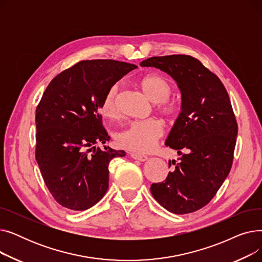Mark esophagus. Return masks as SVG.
Returning a JSON list of instances; mask_svg holds the SVG:
<instances>
[{"label":"esophagus","instance_id":"esophagus-1","mask_svg":"<svg viewBox=\"0 0 262 262\" xmlns=\"http://www.w3.org/2000/svg\"><path fill=\"white\" fill-rule=\"evenodd\" d=\"M130 156H132V158H134L136 160H139V161H145L148 159V157L145 155H140V154H136V153H132Z\"/></svg>","mask_w":262,"mask_h":262}]
</instances>
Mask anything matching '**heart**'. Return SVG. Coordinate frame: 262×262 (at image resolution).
<instances>
[{
  "instance_id": "1",
  "label": "heart",
  "mask_w": 262,
  "mask_h": 262,
  "mask_svg": "<svg viewBox=\"0 0 262 262\" xmlns=\"http://www.w3.org/2000/svg\"><path fill=\"white\" fill-rule=\"evenodd\" d=\"M140 88L146 98L158 105V112L172 118L175 115V107L166 103L171 94L172 88L169 80L159 74H149L144 76L140 82ZM118 86L110 87L105 94L102 105L104 116L114 118L117 116L116 98ZM163 135L162 124L155 119L144 121H134L127 124V126L118 133L117 142L120 146L133 150L136 153H146L152 149Z\"/></svg>"
}]
</instances>
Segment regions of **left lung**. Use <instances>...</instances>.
I'll use <instances>...</instances> for the list:
<instances>
[{
    "instance_id": "8db88e82",
    "label": "left lung",
    "mask_w": 262,
    "mask_h": 262,
    "mask_svg": "<svg viewBox=\"0 0 262 262\" xmlns=\"http://www.w3.org/2000/svg\"><path fill=\"white\" fill-rule=\"evenodd\" d=\"M140 64L168 73L182 95L181 113L166 140L181 157L150 192L172 213L194 212L215 195L232 164L238 125L228 93L215 74L189 55L150 57Z\"/></svg>"
}]
</instances>
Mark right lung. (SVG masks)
Returning a JSON list of instances; mask_svg holds the SVG:
<instances>
[{"instance_id": "obj_1", "label": "right lung", "mask_w": 262, "mask_h": 262, "mask_svg": "<svg viewBox=\"0 0 262 262\" xmlns=\"http://www.w3.org/2000/svg\"><path fill=\"white\" fill-rule=\"evenodd\" d=\"M137 66L110 59L79 61L55 76L36 109V160L51 194L82 211L107 192L108 164L125 152L104 145L110 137L100 110L110 87Z\"/></svg>"}]
</instances>
